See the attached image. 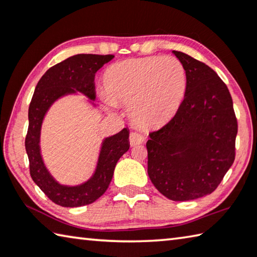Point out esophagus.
I'll list each match as a JSON object with an SVG mask.
<instances>
[{"instance_id":"34e87169","label":"esophagus","mask_w":257,"mask_h":257,"mask_svg":"<svg viewBox=\"0 0 257 257\" xmlns=\"http://www.w3.org/2000/svg\"><path fill=\"white\" fill-rule=\"evenodd\" d=\"M143 141H145V137H143V134H141L140 132L136 131L130 134V143H131V146L141 145Z\"/></svg>"}]
</instances>
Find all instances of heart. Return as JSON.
Listing matches in <instances>:
<instances>
[{"mask_svg": "<svg viewBox=\"0 0 257 257\" xmlns=\"http://www.w3.org/2000/svg\"><path fill=\"white\" fill-rule=\"evenodd\" d=\"M108 107L130 105V117L141 126L166 123L185 96L186 72L173 56L132 58L112 64L102 76Z\"/></svg>", "mask_w": 257, "mask_h": 257, "instance_id": "heart-1", "label": "heart"}]
</instances>
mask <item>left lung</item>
I'll return each instance as SVG.
<instances>
[{"label":"left lung","instance_id":"obj_1","mask_svg":"<svg viewBox=\"0 0 257 257\" xmlns=\"http://www.w3.org/2000/svg\"><path fill=\"white\" fill-rule=\"evenodd\" d=\"M186 72L175 116L149 134L148 175L164 196L191 201L211 194L236 155L237 118L226 83L204 63L173 51Z\"/></svg>","mask_w":257,"mask_h":257}]
</instances>
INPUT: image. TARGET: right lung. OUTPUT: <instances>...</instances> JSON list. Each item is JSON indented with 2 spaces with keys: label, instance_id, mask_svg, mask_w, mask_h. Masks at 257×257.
I'll return each mask as SVG.
<instances>
[{
  "label": "right lung",
  "instance_id": "obj_1",
  "mask_svg": "<svg viewBox=\"0 0 257 257\" xmlns=\"http://www.w3.org/2000/svg\"><path fill=\"white\" fill-rule=\"evenodd\" d=\"M112 58L114 55L78 54L52 66L38 81L29 105V126L25 146L30 176L49 200L65 208L91 204L106 192L117 161L130 148V131L125 127L115 136L106 138L91 178L80 185L66 186L54 179L40 155V130L44 117L49 107L66 94L78 91L94 100V74Z\"/></svg>",
  "mask_w": 257,
  "mask_h": 257
}]
</instances>
